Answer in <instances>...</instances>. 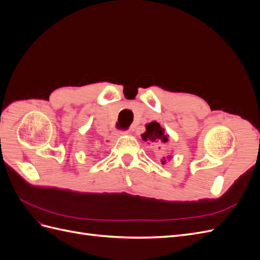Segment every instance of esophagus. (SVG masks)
<instances>
[{
    "instance_id": "esophagus-1",
    "label": "esophagus",
    "mask_w": 260,
    "mask_h": 260,
    "mask_svg": "<svg viewBox=\"0 0 260 260\" xmlns=\"http://www.w3.org/2000/svg\"><path fill=\"white\" fill-rule=\"evenodd\" d=\"M129 130H123V131H119V136H123V135H128Z\"/></svg>"
}]
</instances>
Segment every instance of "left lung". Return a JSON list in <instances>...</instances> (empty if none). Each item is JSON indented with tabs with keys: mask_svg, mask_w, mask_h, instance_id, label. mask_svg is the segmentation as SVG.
<instances>
[{
	"mask_svg": "<svg viewBox=\"0 0 260 260\" xmlns=\"http://www.w3.org/2000/svg\"><path fill=\"white\" fill-rule=\"evenodd\" d=\"M164 129L160 127L158 122L152 121L146 124V131L142 135V139L144 141H149L153 143H165L168 142V136L164 133ZM166 162V159H161V164Z\"/></svg>",
	"mask_w": 260,
	"mask_h": 260,
	"instance_id": "8db88e82",
	"label": "left lung"
}]
</instances>
